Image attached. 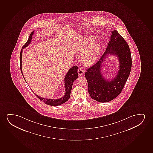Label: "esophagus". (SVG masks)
I'll return each instance as SVG.
<instances>
[{
    "mask_svg": "<svg viewBox=\"0 0 153 153\" xmlns=\"http://www.w3.org/2000/svg\"><path fill=\"white\" fill-rule=\"evenodd\" d=\"M78 74L79 76L82 75L84 74V71H83V69H82V68H79L78 70Z\"/></svg>",
    "mask_w": 153,
    "mask_h": 153,
    "instance_id": "1",
    "label": "esophagus"
}]
</instances>
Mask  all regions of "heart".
Here are the masks:
<instances>
[{
	"label": "heart",
	"mask_w": 153,
	"mask_h": 153,
	"mask_svg": "<svg viewBox=\"0 0 153 153\" xmlns=\"http://www.w3.org/2000/svg\"><path fill=\"white\" fill-rule=\"evenodd\" d=\"M95 38L92 36H87L82 38L80 49L82 51L86 50L82 58V61L85 65H92L99 54L101 46L98 43H95Z\"/></svg>",
	"instance_id": "obj_1"
}]
</instances>
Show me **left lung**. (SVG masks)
<instances>
[{"instance_id":"left-lung-1","label":"left lung","mask_w":153,"mask_h":153,"mask_svg":"<svg viewBox=\"0 0 153 153\" xmlns=\"http://www.w3.org/2000/svg\"><path fill=\"white\" fill-rule=\"evenodd\" d=\"M110 53L117 56L120 68L113 80L107 81L100 71L105 56ZM132 59L129 46L116 30L111 32L106 50L97 63L89 68L85 77L88 84V92L92 99L99 102L111 101L120 94L131 71Z\"/></svg>"}]
</instances>
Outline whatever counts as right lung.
Masks as SVG:
<instances>
[{"label": "right lung", "mask_w": 153, "mask_h": 153, "mask_svg": "<svg viewBox=\"0 0 153 153\" xmlns=\"http://www.w3.org/2000/svg\"><path fill=\"white\" fill-rule=\"evenodd\" d=\"M33 34H34V31H33L30 34L27 42H26V44L22 47L21 51L20 52V70H21L22 75H23L22 70V51H23V49L24 48L27 47L30 44ZM77 69V66H74L73 67L71 68L70 70L68 71V73L66 74V75L64 78L65 92L64 93L63 97H62L60 99H47V98L46 99V98L39 97L35 93L34 94H35L37 97H38V99H39L42 101L43 102L47 105H51V106H58V105H61L62 104L65 103L66 102L68 101V100L69 99V98H70L73 82L78 78ZM24 79H25V78H24Z\"/></svg>", "instance_id": "1"}]
</instances>
